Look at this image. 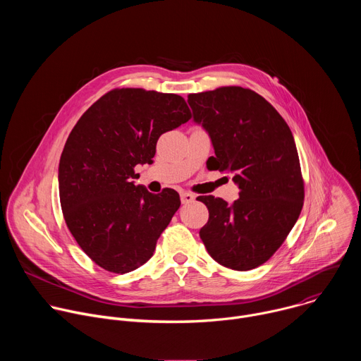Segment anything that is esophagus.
<instances>
[{
  "label": "esophagus",
  "mask_w": 361,
  "mask_h": 361,
  "mask_svg": "<svg viewBox=\"0 0 361 361\" xmlns=\"http://www.w3.org/2000/svg\"><path fill=\"white\" fill-rule=\"evenodd\" d=\"M180 197H181V202L183 204H190V202H192L194 201V194H191V192H185V191H183L181 194H180Z\"/></svg>",
  "instance_id": "obj_1"
}]
</instances>
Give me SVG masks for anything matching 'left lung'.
<instances>
[{"mask_svg":"<svg viewBox=\"0 0 361 361\" xmlns=\"http://www.w3.org/2000/svg\"><path fill=\"white\" fill-rule=\"evenodd\" d=\"M187 101L214 147L207 167L230 171L240 190L233 204L197 197L209 209L200 237L219 264L237 271L259 267L284 243L302 209L304 181L291 130L248 88L220 87L188 94Z\"/></svg>","mask_w":361,"mask_h":361,"instance_id":"obj_1","label":"left lung"}]
</instances>
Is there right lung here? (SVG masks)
<instances>
[{"instance_id": "obj_1", "label": "right lung", "mask_w": 361, "mask_h": 361, "mask_svg": "<svg viewBox=\"0 0 361 361\" xmlns=\"http://www.w3.org/2000/svg\"><path fill=\"white\" fill-rule=\"evenodd\" d=\"M191 118L177 94L116 88L81 116L64 145L59 190L66 224L81 250L110 273H130L151 259L180 209L173 188L135 185L134 167L152 163L160 135Z\"/></svg>"}]
</instances>
